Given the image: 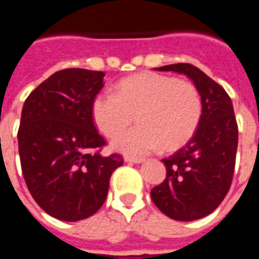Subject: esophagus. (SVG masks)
<instances>
[{"instance_id":"1","label":"esophagus","mask_w":259,"mask_h":259,"mask_svg":"<svg viewBox=\"0 0 259 259\" xmlns=\"http://www.w3.org/2000/svg\"><path fill=\"white\" fill-rule=\"evenodd\" d=\"M144 161L143 158H136V157H124V162L129 163H141Z\"/></svg>"}]
</instances>
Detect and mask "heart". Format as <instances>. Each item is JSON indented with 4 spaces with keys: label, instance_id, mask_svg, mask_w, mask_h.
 <instances>
[{
    "label": "heart",
    "instance_id": "obj_1",
    "mask_svg": "<svg viewBox=\"0 0 259 259\" xmlns=\"http://www.w3.org/2000/svg\"><path fill=\"white\" fill-rule=\"evenodd\" d=\"M139 126L115 137L112 147L127 155H144L161 147L176 150L190 140L200 124L202 102L194 84L168 74L144 72L101 91L91 102L97 129L113 137L133 122Z\"/></svg>",
    "mask_w": 259,
    "mask_h": 259
}]
</instances>
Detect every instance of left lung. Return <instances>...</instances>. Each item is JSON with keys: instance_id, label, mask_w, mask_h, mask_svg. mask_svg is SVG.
<instances>
[{"instance_id": "1", "label": "left lung", "mask_w": 259, "mask_h": 259, "mask_svg": "<svg viewBox=\"0 0 259 259\" xmlns=\"http://www.w3.org/2000/svg\"><path fill=\"white\" fill-rule=\"evenodd\" d=\"M155 69L186 74L202 102V116L194 136L174 155L163 158L166 178L151 190L159 211L175 221L190 222L215 211L232 185L239 141L233 104L222 85L193 65Z\"/></svg>"}]
</instances>
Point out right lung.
<instances>
[{
	"label": "right lung",
	"mask_w": 259,
	"mask_h": 259,
	"mask_svg": "<svg viewBox=\"0 0 259 259\" xmlns=\"http://www.w3.org/2000/svg\"><path fill=\"white\" fill-rule=\"evenodd\" d=\"M104 72L64 69L51 74L23 104L18 143L22 172L33 198L48 215L77 222L104 204L119 154L104 157L91 102Z\"/></svg>",
	"instance_id": "right-lung-1"
}]
</instances>
